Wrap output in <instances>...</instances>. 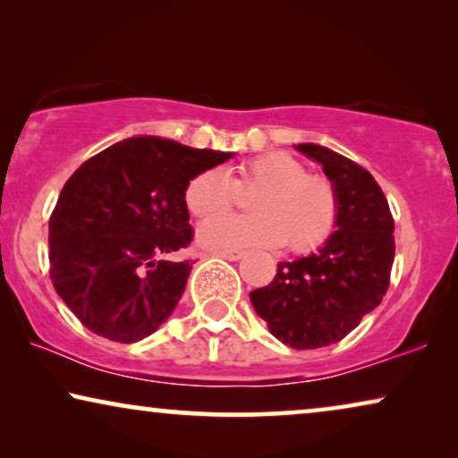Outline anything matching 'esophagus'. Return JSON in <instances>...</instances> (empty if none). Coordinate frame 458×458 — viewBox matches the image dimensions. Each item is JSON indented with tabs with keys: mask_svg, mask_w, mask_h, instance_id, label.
Listing matches in <instances>:
<instances>
[{
	"mask_svg": "<svg viewBox=\"0 0 458 458\" xmlns=\"http://www.w3.org/2000/svg\"><path fill=\"white\" fill-rule=\"evenodd\" d=\"M212 256H218V259L225 260H240L243 259V252H240V250H215Z\"/></svg>",
	"mask_w": 458,
	"mask_h": 458,
	"instance_id": "34e87169",
	"label": "esophagus"
}]
</instances>
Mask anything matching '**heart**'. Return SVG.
I'll list each match as a JSON object with an SVG mask.
<instances>
[{
    "mask_svg": "<svg viewBox=\"0 0 458 458\" xmlns=\"http://www.w3.org/2000/svg\"><path fill=\"white\" fill-rule=\"evenodd\" d=\"M256 191L255 194L253 191ZM237 192H253L248 217L219 216L236 201ZM185 206L193 216L217 214L199 227V242L210 250L281 246L302 254L323 246L334 233L340 199L323 174H310L292 154L268 152L243 162L229 179L206 168L185 185Z\"/></svg>",
    "mask_w": 458,
    "mask_h": 458,
    "instance_id": "obj_1",
    "label": "heart"
}]
</instances>
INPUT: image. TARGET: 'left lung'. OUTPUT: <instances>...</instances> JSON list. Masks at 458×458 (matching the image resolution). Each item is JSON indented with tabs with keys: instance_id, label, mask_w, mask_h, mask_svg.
Segmentation results:
<instances>
[{
	"instance_id": "left-lung-1",
	"label": "left lung",
	"mask_w": 458,
	"mask_h": 458,
	"mask_svg": "<svg viewBox=\"0 0 458 458\" xmlns=\"http://www.w3.org/2000/svg\"><path fill=\"white\" fill-rule=\"evenodd\" d=\"M296 149L317 160L335 185V231L317 254L279 262L271 284L250 300L279 342L312 350L344 340L377 309L390 287L396 243L390 206L367 168L315 143Z\"/></svg>"
}]
</instances>
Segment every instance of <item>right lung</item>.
Masks as SVG:
<instances>
[{
  "label": "right lung",
  "instance_id": "1",
  "mask_svg": "<svg viewBox=\"0 0 458 458\" xmlns=\"http://www.w3.org/2000/svg\"><path fill=\"white\" fill-rule=\"evenodd\" d=\"M231 156L131 137L72 173L49 216V277L87 329L133 344L171 317L191 271L166 259L193 240L185 185Z\"/></svg>",
  "mask_w": 458,
  "mask_h": 458
}]
</instances>
